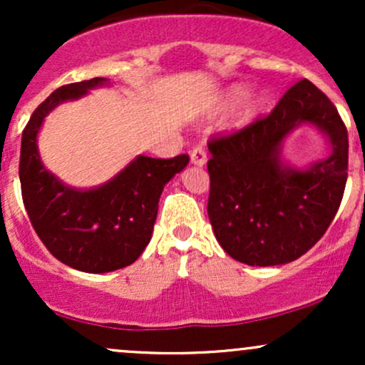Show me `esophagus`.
Instances as JSON below:
<instances>
[{"instance_id": "1", "label": "esophagus", "mask_w": 365, "mask_h": 365, "mask_svg": "<svg viewBox=\"0 0 365 365\" xmlns=\"http://www.w3.org/2000/svg\"><path fill=\"white\" fill-rule=\"evenodd\" d=\"M190 163L194 166H204L207 163V154L202 148H195L190 153Z\"/></svg>"}]
</instances>
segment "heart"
<instances>
[{
  "instance_id": "obj_1",
  "label": "heart",
  "mask_w": 365,
  "mask_h": 365,
  "mask_svg": "<svg viewBox=\"0 0 365 365\" xmlns=\"http://www.w3.org/2000/svg\"><path fill=\"white\" fill-rule=\"evenodd\" d=\"M237 102L239 104L228 121V125L233 130L249 127L252 121L257 120V116L266 108L267 96L262 91L249 92L247 94V87L244 83H232L215 99L211 106V115H221V113L228 111L230 108L235 106Z\"/></svg>"
}]
</instances>
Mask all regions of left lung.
<instances>
[{
	"label": "left lung",
	"instance_id": "left-lung-1",
	"mask_svg": "<svg viewBox=\"0 0 365 365\" xmlns=\"http://www.w3.org/2000/svg\"><path fill=\"white\" fill-rule=\"evenodd\" d=\"M314 124L330 156L305 169L282 159L293 129ZM207 215L225 252L249 266L299 259L324 235L340 207L349 133L333 103L309 81L290 87L266 118L209 142Z\"/></svg>",
	"mask_w": 365,
	"mask_h": 365
}]
</instances>
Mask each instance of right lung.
Wrapping results in <instances>:
<instances>
[{
  "label": "right lung",
  "mask_w": 365,
  "mask_h": 365,
  "mask_svg": "<svg viewBox=\"0 0 365 365\" xmlns=\"http://www.w3.org/2000/svg\"><path fill=\"white\" fill-rule=\"evenodd\" d=\"M108 78L68 83L32 113L22 133L20 185L29 220L58 261L83 273H110L139 259L153 237L163 188L188 165L173 159L137 156L103 185L75 188L44 166L37 135L44 118L61 103L75 101Z\"/></svg>",
  "instance_id": "right-lung-1"
}]
</instances>
